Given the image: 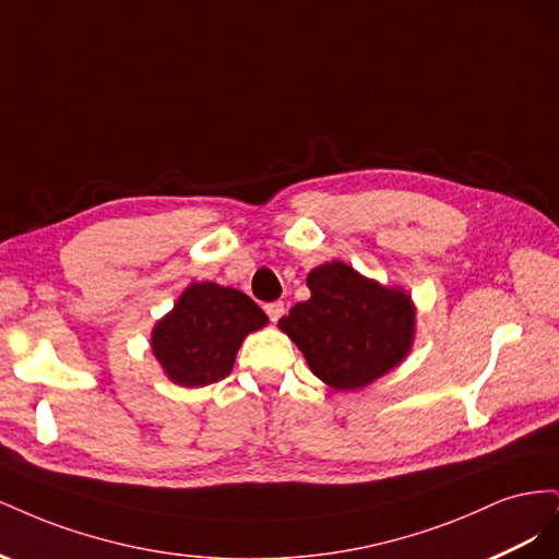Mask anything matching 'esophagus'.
Returning a JSON list of instances; mask_svg holds the SVG:
<instances>
[{"label":"esophagus","instance_id":"esophagus-1","mask_svg":"<svg viewBox=\"0 0 559 559\" xmlns=\"http://www.w3.org/2000/svg\"><path fill=\"white\" fill-rule=\"evenodd\" d=\"M265 312H267L270 321H273V324H277V321H280V319H282V314H284V302H282V300L267 302V306H265Z\"/></svg>","mask_w":559,"mask_h":559}]
</instances>
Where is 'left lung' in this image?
Wrapping results in <instances>:
<instances>
[{
  "instance_id": "obj_1",
  "label": "left lung",
  "mask_w": 559,
  "mask_h": 559,
  "mask_svg": "<svg viewBox=\"0 0 559 559\" xmlns=\"http://www.w3.org/2000/svg\"><path fill=\"white\" fill-rule=\"evenodd\" d=\"M310 298L280 319L312 373L337 392H354L394 370L415 343L417 308L403 286L380 284L345 261L308 275Z\"/></svg>"
}]
</instances>
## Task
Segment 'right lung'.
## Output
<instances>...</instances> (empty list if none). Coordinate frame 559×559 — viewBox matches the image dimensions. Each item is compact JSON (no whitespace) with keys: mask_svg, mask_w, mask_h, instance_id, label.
Masks as SVG:
<instances>
[{"mask_svg":"<svg viewBox=\"0 0 559 559\" xmlns=\"http://www.w3.org/2000/svg\"><path fill=\"white\" fill-rule=\"evenodd\" d=\"M267 324L247 294L214 282H191L151 331V352L167 380L207 386L230 376L245 337Z\"/></svg>","mask_w":559,"mask_h":559,"instance_id":"obj_1","label":"right lung"}]
</instances>
